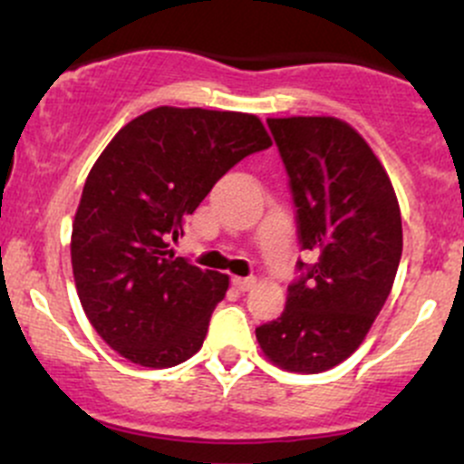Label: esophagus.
I'll return each mask as SVG.
<instances>
[{
  "instance_id": "1",
  "label": "esophagus",
  "mask_w": 464,
  "mask_h": 464,
  "mask_svg": "<svg viewBox=\"0 0 464 464\" xmlns=\"http://www.w3.org/2000/svg\"><path fill=\"white\" fill-rule=\"evenodd\" d=\"M233 285H236L237 289H240V292H249V289H254L256 287V278H240V276H236V278H233Z\"/></svg>"
}]
</instances>
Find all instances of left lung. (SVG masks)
I'll use <instances>...</instances> for the list:
<instances>
[{
	"label": "left lung",
	"instance_id": "1",
	"mask_svg": "<svg viewBox=\"0 0 464 464\" xmlns=\"http://www.w3.org/2000/svg\"><path fill=\"white\" fill-rule=\"evenodd\" d=\"M280 150L303 249L316 262L287 287L276 321L256 327L260 350L289 372L345 362L382 312L401 258V213L366 139L334 116L266 119Z\"/></svg>",
	"mask_w": 464,
	"mask_h": 464
}]
</instances>
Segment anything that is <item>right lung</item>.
<instances>
[{
  "label": "right lung",
  "instance_id": "add662e5",
  "mask_svg": "<svg viewBox=\"0 0 464 464\" xmlns=\"http://www.w3.org/2000/svg\"><path fill=\"white\" fill-rule=\"evenodd\" d=\"M269 145L256 114L161 105L102 150L73 218L72 266L89 323L121 357L170 368L202 348L228 276L177 258L170 240L228 168Z\"/></svg>",
  "mask_w": 464,
  "mask_h": 464
}]
</instances>
